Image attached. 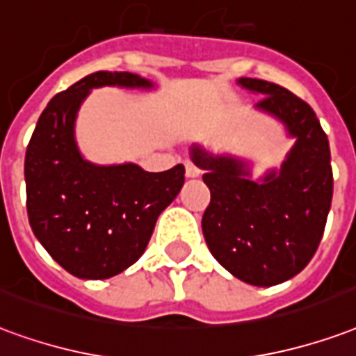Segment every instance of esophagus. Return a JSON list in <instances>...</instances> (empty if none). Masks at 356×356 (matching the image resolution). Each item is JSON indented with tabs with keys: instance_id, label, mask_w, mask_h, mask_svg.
Listing matches in <instances>:
<instances>
[{
	"instance_id": "obj_1",
	"label": "esophagus",
	"mask_w": 356,
	"mask_h": 356,
	"mask_svg": "<svg viewBox=\"0 0 356 356\" xmlns=\"http://www.w3.org/2000/svg\"><path fill=\"white\" fill-rule=\"evenodd\" d=\"M185 171L186 177H196V175H200V168L192 160H185Z\"/></svg>"
}]
</instances>
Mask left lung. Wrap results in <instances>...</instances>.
<instances>
[{
	"instance_id": "8db88e82",
	"label": "left lung",
	"mask_w": 356,
	"mask_h": 356,
	"mask_svg": "<svg viewBox=\"0 0 356 356\" xmlns=\"http://www.w3.org/2000/svg\"><path fill=\"white\" fill-rule=\"evenodd\" d=\"M238 83L262 94L257 107L285 122L296 145L281 173H268L262 183L249 179L241 160L192 149L211 192L202 230L211 254L232 275L273 286L302 272L323 239L334 191L330 147L302 97L260 79Z\"/></svg>"
}]
</instances>
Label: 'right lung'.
<instances>
[{"instance_id": "obj_1", "label": "right lung", "mask_w": 356, "mask_h": 356, "mask_svg": "<svg viewBox=\"0 0 356 356\" xmlns=\"http://www.w3.org/2000/svg\"><path fill=\"white\" fill-rule=\"evenodd\" d=\"M151 83L126 71H96L52 97L26 149V209L35 238L65 272L109 279L143 254L156 218L185 183V165L149 173L136 164L94 165L73 139L90 88Z\"/></svg>"}]
</instances>
